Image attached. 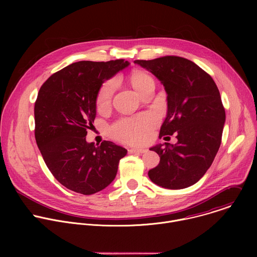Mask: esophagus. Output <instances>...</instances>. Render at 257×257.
<instances>
[{
  "mask_svg": "<svg viewBox=\"0 0 257 257\" xmlns=\"http://www.w3.org/2000/svg\"><path fill=\"white\" fill-rule=\"evenodd\" d=\"M130 154H144L146 152L145 149H130L128 150Z\"/></svg>",
  "mask_w": 257,
  "mask_h": 257,
  "instance_id": "34e87169",
  "label": "esophagus"
}]
</instances>
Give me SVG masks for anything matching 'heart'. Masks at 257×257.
<instances>
[{
	"label": "heart",
	"mask_w": 257,
	"mask_h": 257,
	"mask_svg": "<svg viewBox=\"0 0 257 257\" xmlns=\"http://www.w3.org/2000/svg\"><path fill=\"white\" fill-rule=\"evenodd\" d=\"M129 82L132 87L141 95L151 85H155V80L149 72L141 69L132 70L129 75ZM115 84L113 81L105 82L99 89L96 97V107L98 111H105L111 105ZM157 120L153 115L144 114L134 118L122 119L113 128V134L120 140L140 144L146 141L151 129L156 125Z\"/></svg>",
	"instance_id": "heart-1"
}]
</instances>
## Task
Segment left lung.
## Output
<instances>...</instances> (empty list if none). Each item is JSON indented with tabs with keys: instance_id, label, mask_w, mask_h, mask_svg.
Returning <instances> with one entry per match:
<instances>
[{
	"instance_id": "obj_1",
	"label": "left lung",
	"mask_w": 257,
	"mask_h": 257,
	"mask_svg": "<svg viewBox=\"0 0 257 257\" xmlns=\"http://www.w3.org/2000/svg\"><path fill=\"white\" fill-rule=\"evenodd\" d=\"M134 63L152 72L168 94L160 138L176 133L178 139L175 145L165 142L151 149L161 160L149 177L164 188H187L206 173L221 145L226 121L221 94L210 75L185 58L165 56Z\"/></svg>"
}]
</instances>
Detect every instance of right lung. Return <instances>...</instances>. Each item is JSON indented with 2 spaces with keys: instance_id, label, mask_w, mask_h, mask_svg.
<instances>
[{
  "instance_id": "right-lung-1",
  "label": "right lung",
  "mask_w": 257,
  "mask_h": 257,
  "mask_svg": "<svg viewBox=\"0 0 257 257\" xmlns=\"http://www.w3.org/2000/svg\"><path fill=\"white\" fill-rule=\"evenodd\" d=\"M129 65L120 59L81 61L54 73L42 85L34 104V135L44 161L66 188L96 193L115 179L127 151L111 141L86 142L93 127L101 84Z\"/></svg>"
}]
</instances>
